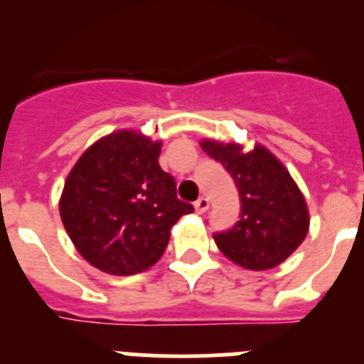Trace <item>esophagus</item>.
<instances>
[{
	"instance_id": "1",
	"label": "esophagus",
	"mask_w": 364,
	"mask_h": 364,
	"mask_svg": "<svg viewBox=\"0 0 364 364\" xmlns=\"http://www.w3.org/2000/svg\"><path fill=\"white\" fill-rule=\"evenodd\" d=\"M193 205H195V211H197L198 215H202V213H205V211H208V208H210V200H208L205 197H200Z\"/></svg>"
}]
</instances>
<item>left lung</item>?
<instances>
[{
  "label": "left lung",
  "mask_w": 364,
  "mask_h": 364,
  "mask_svg": "<svg viewBox=\"0 0 364 364\" xmlns=\"http://www.w3.org/2000/svg\"><path fill=\"white\" fill-rule=\"evenodd\" d=\"M200 147L226 167L240 197V220L213 235L218 250L253 272L284 262L310 228L306 200L288 169L259 144L244 151L240 144L202 140Z\"/></svg>",
  "instance_id": "obj_1"
}]
</instances>
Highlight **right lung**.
<instances>
[{
	"mask_svg": "<svg viewBox=\"0 0 364 364\" xmlns=\"http://www.w3.org/2000/svg\"><path fill=\"white\" fill-rule=\"evenodd\" d=\"M162 142L122 129L100 138L70 169L60 217L80 255L111 275H134L166 252L171 228L193 205L176 198L159 164Z\"/></svg>",
	"mask_w": 364,
	"mask_h": 364,
	"instance_id": "obj_1",
	"label": "right lung"
}]
</instances>
